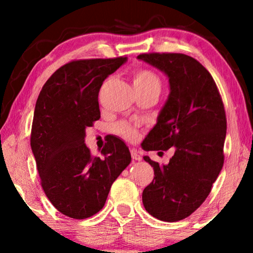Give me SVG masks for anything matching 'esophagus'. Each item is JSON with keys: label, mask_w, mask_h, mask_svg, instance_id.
<instances>
[{"label": "esophagus", "mask_w": 253, "mask_h": 253, "mask_svg": "<svg viewBox=\"0 0 253 253\" xmlns=\"http://www.w3.org/2000/svg\"><path fill=\"white\" fill-rule=\"evenodd\" d=\"M130 156H132V158H133V161H141V156H140V153H139V151H136V150H130Z\"/></svg>", "instance_id": "esophagus-1"}]
</instances>
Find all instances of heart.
Masks as SVG:
<instances>
[{
  "label": "heart",
  "mask_w": 253,
  "mask_h": 253,
  "mask_svg": "<svg viewBox=\"0 0 253 253\" xmlns=\"http://www.w3.org/2000/svg\"><path fill=\"white\" fill-rule=\"evenodd\" d=\"M135 88H151V86H161V81L156 72L150 69H140L134 75ZM114 132L127 140H134L136 138V129L127 123H119L114 126Z\"/></svg>",
  "instance_id": "b5f03b06"
}]
</instances>
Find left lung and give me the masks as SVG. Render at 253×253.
<instances>
[{
    "instance_id": "obj_1",
    "label": "left lung",
    "mask_w": 253,
    "mask_h": 253,
    "mask_svg": "<svg viewBox=\"0 0 253 253\" xmlns=\"http://www.w3.org/2000/svg\"><path fill=\"white\" fill-rule=\"evenodd\" d=\"M138 59L163 71L171 90L141 146L145 151L175 149L163 167L144 157L155 170L153 181L143 191L144 207L162 221H179L205 202L222 169L225 107L211 75L195 58L152 52Z\"/></svg>"
}]
</instances>
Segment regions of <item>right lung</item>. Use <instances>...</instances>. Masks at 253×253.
Wrapping results in <instances>:
<instances>
[{
    "instance_id": "add662e5",
    "label": "right lung",
    "mask_w": 253,
    "mask_h": 253,
    "mask_svg": "<svg viewBox=\"0 0 253 253\" xmlns=\"http://www.w3.org/2000/svg\"><path fill=\"white\" fill-rule=\"evenodd\" d=\"M127 57L66 63L43 84L38 96L31 147L40 183L57 211L86 219L103 208L113 182L130 163L128 147L110 136L101 157L84 144L85 128L101 118L98 91Z\"/></svg>"
}]
</instances>
